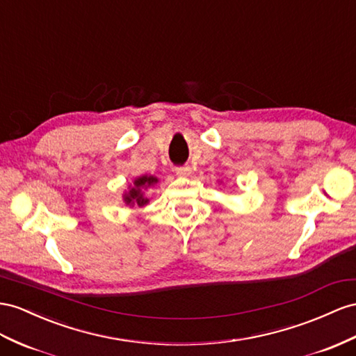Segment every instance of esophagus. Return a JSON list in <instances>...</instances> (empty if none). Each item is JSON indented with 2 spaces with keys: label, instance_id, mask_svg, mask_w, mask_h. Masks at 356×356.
Returning a JSON list of instances; mask_svg holds the SVG:
<instances>
[{
  "label": "esophagus",
  "instance_id": "obj_1",
  "mask_svg": "<svg viewBox=\"0 0 356 356\" xmlns=\"http://www.w3.org/2000/svg\"><path fill=\"white\" fill-rule=\"evenodd\" d=\"M176 175H177V176H181V177H186V176L191 175V168H189V167L176 168Z\"/></svg>",
  "mask_w": 356,
  "mask_h": 356
}]
</instances>
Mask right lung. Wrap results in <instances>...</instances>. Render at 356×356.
Wrapping results in <instances>:
<instances>
[{"instance_id":"right-lung-1","label":"right lung","mask_w":356,"mask_h":356,"mask_svg":"<svg viewBox=\"0 0 356 356\" xmlns=\"http://www.w3.org/2000/svg\"><path fill=\"white\" fill-rule=\"evenodd\" d=\"M156 184H158V177H154V176L144 175V176L136 177L134 180V185L129 186V191L123 194V202L127 206H131V207H134V206H136V207L145 206V204L149 203V198L144 195L143 191L153 186V185H156Z\"/></svg>"}]
</instances>
